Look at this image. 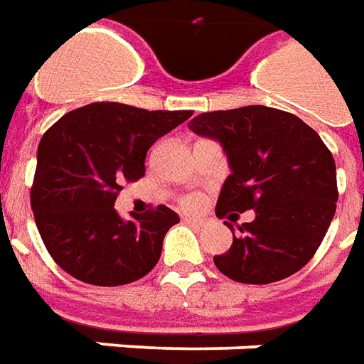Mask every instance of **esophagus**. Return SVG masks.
<instances>
[{"label": "esophagus", "mask_w": 364, "mask_h": 364, "mask_svg": "<svg viewBox=\"0 0 364 364\" xmlns=\"http://www.w3.org/2000/svg\"><path fill=\"white\" fill-rule=\"evenodd\" d=\"M183 220L191 222V224H197V226H208L213 218H208V216H193V214H187V216H183Z\"/></svg>", "instance_id": "esophagus-1"}]
</instances>
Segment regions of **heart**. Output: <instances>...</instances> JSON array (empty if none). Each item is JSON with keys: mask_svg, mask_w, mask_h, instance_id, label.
<instances>
[{"mask_svg": "<svg viewBox=\"0 0 364 364\" xmlns=\"http://www.w3.org/2000/svg\"><path fill=\"white\" fill-rule=\"evenodd\" d=\"M183 206H189V208H195V206H198V203H200V198L195 197V195H187V197L181 198Z\"/></svg>", "mask_w": 364, "mask_h": 364, "instance_id": "heart-1", "label": "heart"}]
</instances>
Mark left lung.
Returning a JSON list of instances; mask_svg holds the SVG:
<instances>
[{
  "mask_svg": "<svg viewBox=\"0 0 364 364\" xmlns=\"http://www.w3.org/2000/svg\"><path fill=\"white\" fill-rule=\"evenodd\" d=\"M198 136L222 144L228 179L216 216L253 208L255 218L237 226L216 269L232 281L269 284L304 267L336 214L337 177L331 151L296 114L263 105L203 112L189 122Z\"/></svg>",
  "mask_w": 364,
  "mask_h": 364,
  "instance_id": "obj_1",
  "label": "left lung"
}]
</instances>
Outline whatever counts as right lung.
I'll list each match as a JSON object with an SVG mask.
<instances>
[{"instance_id": "1", "label": "right lung", "mask_w": 364, "mask_h": 364, "mask_svg": "<svg viewBox=\"0 0 364 364\" xmlns=\"http://www.w3.org/2000/svg\"><path fill=\"white\" fill-rule=\"evenodd\" d=\"M191 114L103 101L68 112L44 132L31 206L46 250L68 274L119 287L156 267L179 216L159 205L124 220L114 200L122 183L144 177L151 144Z\"/></svg>"}]
</instances>
